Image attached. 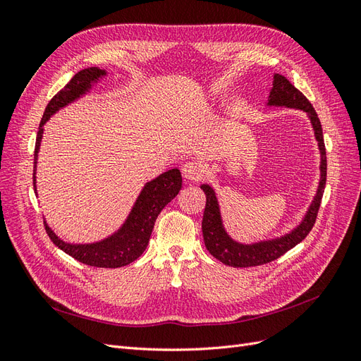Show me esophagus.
Wrapping results in <instances>:
<instances>
[{
    "mask_svg": "<svg viewBox=\"0 0 361 361\" xmlns=\"http://www.w3.org/2000/svg\"><path fill=\"white\" fill-rule=\"evenodd\" d=\"M182 174L187 180L197 182L203 176V169L199 166L197 162H187V164H183Z\"/></svg>",
    "mask_w": 361,
    "mask_h": 361,
    "instance_id": "obj_1",
    "label": "esophagus"
}]
</instances>
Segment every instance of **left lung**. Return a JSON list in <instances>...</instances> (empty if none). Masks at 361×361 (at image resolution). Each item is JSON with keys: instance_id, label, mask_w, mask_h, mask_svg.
Returning a JSON list of instances; mask_svg holds the SVG:
<instances>
[{"instance_id": "1", "label": "left lung", "mask_w": 361, "mask_h": 361, "mask_svg": "<svg viewBox=\"0 0 361 361\" xmlns=\"http://www.w3.org/2000/svg\"><path fill=\"white\" fill-rule=\"evenodd\" d=\"M265 108H292V110H300L307 114L319 150V182L307 211H305L301 221L292 231L280 236L260 239V241L255 243H239L228 235L223 221V214L216 191L211 183H202L200 188L206 194V206L202 221L204 245L215 259L233 268H247L268 264V262L279 259L286 251L300 244L309 235L314 224L326 182V157L322 126L318 114L313 110L307 97L298 89H295L285 76L274 73L272 89L269 92Z\"/></svg>"}]
</instances>
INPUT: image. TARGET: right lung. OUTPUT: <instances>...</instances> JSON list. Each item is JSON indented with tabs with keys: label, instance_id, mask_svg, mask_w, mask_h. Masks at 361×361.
Masks as SVG:
<instances>
[{
	"label": "right lung",
	"instance_id": "obj_1",
	"mask_svg": "<svg viewBox=\"0 0 361 361\" xmlns=\"http://www.w3.org/2000/svg\"><path fill=\"white\" fill-rule=\"evenodd\" d=\"M105 76H108V72L105 69L87 68L76 73L66 84V87L49 101L45 114H43L40 120L35 147V173H32V183H35L36 195L37 159L43 133H45V128L43 126H45L48 120L54 114L59 113L61 108L80 101L81 97L89 94L93 87L96 84H99ZM180 188L182 174L179 169H170L161 173L155 179L146 182L122 226L111 235L101 239V241L87 244H73L63 241L45 220L47 233L49 235L51 241L60 250L81 262V264L97 268H120L129 265L130 262H134L145 253L159 212L166 207V204H169L174 197H176Z\"/></svg>",
	"mask_w": 361,
	"mask_h": 361
}]
</instances>
